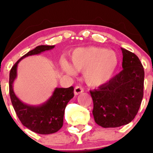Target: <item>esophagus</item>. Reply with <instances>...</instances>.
<instances>
[{
	"mask_svg": "<svg viewBox=\"0 0 153 153\" xmlns=\"http://www.w3.org/2000/svg\"><path fill=\"white\" fill-rule=\"evenodd\" d=\"M83 91H84L83 88H82L80 86H76L74 89V94H75V95H78V94H81V93L83 92Z\"/></svg>",
	"mask_w": 153,
	"mask_h": 153,
	"instance_id": "34e87169",
	"label": "esophagus"
}]
</instances>
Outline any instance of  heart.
Instances as JSON below:
<instances>
[{
  "mask_svg": "<svg viewBox=\"0 0 153 153\" xmlns=\"http://www.w3.org/2000/svg\"><path fill=\"white\" fill-rule=\"evenodd\" d=\"M70 59V63L66 59H61L62 71L69 74L83 71L84 80L93 87L104 85L109 81L119 62L115 52L99 47L76 49L72 52Z\"/></svg>",
  "mask_w": 153,
  "mask_h": 153,
  "instance_id": "heart-1",
  "label": "heart"
}]
</instances>
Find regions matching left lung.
<instances>
[{
    "label": "left lung",
    "instance_id": "left-lung-1",
    "mask_svg": "<svg viewBox=\"0 0 153 153\" xmlns=\"http://www.w3.org/2000/svg\"><path fill=\"white\" fill-rule=\"evenodd\" d=\"M123 70L98 89L91 91L93 115L104 128L129 124L137 114L143 98L145 71L137 56L122 48Z\"/></svg>",
    "mask_w": 153,
    "mask_h": 153
}]
</instances>
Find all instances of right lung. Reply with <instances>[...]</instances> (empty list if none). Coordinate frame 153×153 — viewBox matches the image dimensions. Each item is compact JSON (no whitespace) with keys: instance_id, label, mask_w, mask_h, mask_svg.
Returning a JSON list of instances; mask_svg holds the SVG:
<instances>
[{"instance_id":"right-lung-1","label":"right lung","mask_w":153,"mask_h":153,"mask_svg":"<svg viewBox=\"0 0 153 153\" xmlns=\"http://www.w3.org/2000/svg\"><path fill=\"white\" fill-rule=\"evenodd\" d=\"M54 47V45H40L29 51L15 63L9 74L10 97L17 117L23 125L41 134L57 132L62 127L65 109L70 100L74 96V88H56L46 102L39 106H31L22 102L18 99L13 91V83L17 76V66L22 59L52 50Z\"/></svg>"}]
</instances>
